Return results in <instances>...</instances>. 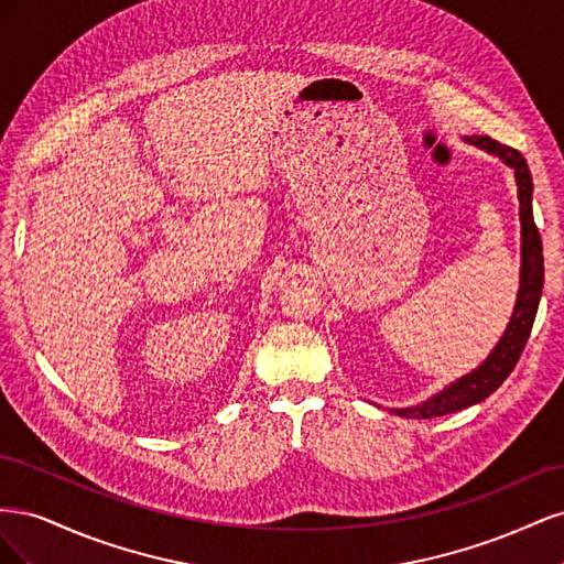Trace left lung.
I'll return each mask as SVG.
<instances>
[{"instance_id":"left-lung-1","label":"left lung","mask_w":564,"mask_h":564,"mask_svg":"<svg viewBox=\"0 0 564 564\" xmlns=\"http://www.w3.org/2000/svg\"><path fill=\"white\" fill-rule=\"evenodd\" d=\"M466 143L487 150L489 155H497L516 172L518 199H520V226H522V268H520V289H518L516 311L508 322L501 340L494 346V350L480 367L466 373V377H460L458 381L449 383L445 390H440L437 395L429 398L421 404L390 409L392 414L404 416V419L445 416L489 398L491 392L508 379V373L516 369L539 311L541 289H543V247H541V235L532 214L534 183H532V174H529L527 160L516 148H508L499 141L489 139V135H466Z\"/></svg>"}]
</instances>
